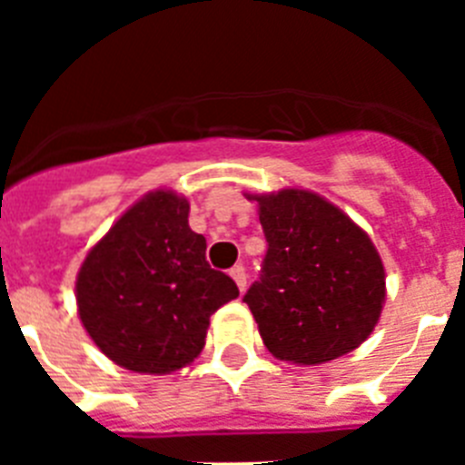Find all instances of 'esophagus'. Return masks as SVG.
Instances as JSON below:
<instances>
[{"instance_id": "1", "label": "esophagus", "mask_w": 465, "mask_h": 465, "mask_svg": "<svg viewBox=\"0 0 465 465\" xmlns=\"http://www.w3.org/2000/svg\"><path fill=\"white\" fill-rule=\"evenodd\" d=\"M230 277L235 279V283L240 286V291L246 289V270L244 265H235V268L230 270Z\"/></svg>"}]
</instances>
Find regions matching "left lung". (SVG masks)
Segmentation results:
<instances>
[{
    "label": "left lung",
    "instance_id": "obj_1",
    "mask_svg": "<svg viewBox=\"0 0 465 465\" xmlns=\"http://www.w3.org/2000/svg\"><path fill=\"white\" fill-rule=\"evenodd\" d=\"M253 200L268 252L242 300L270 354L316 365L359 347L384 302V265L371 237L310 191Z\"/></svg>",
    "mask_w": 465,
    "mask_h": 465
}]
</instances>
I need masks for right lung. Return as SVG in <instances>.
<instances>
[{"label":"right lung","instance_id":"add662e5","mask_svg":"<svg viewBox=\"0 0 465 465\" xmlns=\"http://www.w3.org/2000/svg\"><path fill=\"white\" fill-rule=\"evenodd\" d=\"M188 200L155 191L90 249L76 279L79 316L114 363L165 375L204 347L209 316L240 295L209 268L207 240L188 228Z\"/></svg>","mask_w":465,"mask_h":465}]
</instances>
